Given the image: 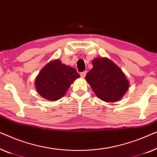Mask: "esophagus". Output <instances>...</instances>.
I'll use <instances>...</instances> for the list:
<instances>
[{"label":"esophagus","instance_id":"obj_1","mask_svg":"<svg viewBox=\"0 0 157 157\" xmlns=\"http://www.w3.org/2000/svg\"><path fill=\"white\" fill-rule=\"evenodd\" d=\"M86 74H87V72H86V71H84V72H80V76H81V78H85V75H86Z\"/></svg>","mask_w":157,"mask_h":157}]
</instances>
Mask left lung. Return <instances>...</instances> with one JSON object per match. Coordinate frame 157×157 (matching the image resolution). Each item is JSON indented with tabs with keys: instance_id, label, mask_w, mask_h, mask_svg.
<instances>
[{
	"instance_id": "obj_1",
	"label": "left lung",
	"mask_w": 157,
	"mask_h": 157,
	"mask_svg": "<svg viewBox=\"0 0 157 157\" xmlns=\"http://www.w3.org/2000/svg\"><path fill=\"white\" fill-rule=\"evenodd\" d=\"M93 67L85 79L101 100L114 102L122 99L129 88V82L122 70L110 59L97 57Z\"/></svg>"
}]
</instances>
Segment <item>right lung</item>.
<instances>
[{
  "label": "right lung",
  "instance_id": "right-lung-1",
  "mask_svg": "<svg viewBox=\"0 0 157 157\" xmlns=\"http://www.w3.org/2000/svg\"><path fill=\"white\" fill-rule=\"evenodd\" d=\"M79 75L75 68L64 65L59 59L47 64L35 79L37 92L45 100L56 101L65 95Z\"/></svg>",
  "mask_w": 157,
  "mask_h": 157
}]
</instances>
